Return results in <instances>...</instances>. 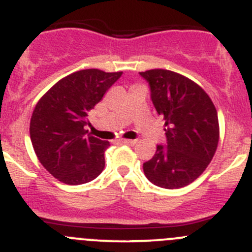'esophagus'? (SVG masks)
Wrapping results in <instances>:
<instances>
[{
  "mask_svg": "<svg viewBox=\"0 0 252 252\" xmlns=\"http://www.w3.org/2000/svg\"><path fill=\"white\" fill-rule=\"evenodd\" d=\"M122 143L129 144V145H133V144L136 143V140H134V139H123V140H122Z\"/></svg>",
  "mask_w": 252,
  "mask_h": 252,
  "instance_id": "34e87169",
  "label": "esophagus"
}]
</instances>
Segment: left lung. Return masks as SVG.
<instances>
[{
  "instance_id": "1",
  "label": "left lung",
  "mask_w": 252,
  "mask_h": 252,
  "mask_svg": "<svg viewBox=\"0 0 252 252\" xmlns=\"http://www.w3.org/2000/svg\"><path fill=\"white\" fill-rule=\"evenodd\" d=\"M140 76L149 82L151 101L166 126V144L144 162V173L158 187H185L203 173L216 154L217 109L201 86L177 72L154 69Z\"/></svg>"
}]
</instances>
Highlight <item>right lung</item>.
I'll return each mask as SVG.
<instances>
[{"label": "right lung", "instance_id": "obj_1", "mask_svg": "<svg viewBox=\"0 0 252 252\" xmlns=\"http://www.w3.org/2000/svg\"><path fill=\"white\" fill-rule=\"evenodd\" d=\"M122 74L76 71L56 82L36 103L29 126L32 144L41 165L61 182L82 185L103 171L109 143L86 130L87 117Z\"/></svg>", "mask_w": 252, "mask_h": 252}]
</instances>
